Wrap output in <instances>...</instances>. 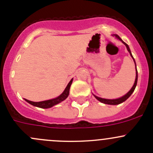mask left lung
Masks as SVG:
<instances>
[{
    "label": "left lung",
    "instance_id": "1",
    "mask_svg": "<svg viewBox=\"0 0 153 153\" xmlns=\"http://www.w3.org/2000/svg\"><path fill=\"white\" fill-rule=\"evenodd\" d=\"M115 37H116L117 38H118L120 41H122L123 44H125V46L126 47V49H127L128 52H129V54H130V55L132 56V58H133V57H132V53H131L130 49H129V46H128L126 43L124 42V41L121 39V38H120L118 35H115ZM133 61L135 64V59H134V58H133ZM135 67H136V65H135ZM137 81H138V72H137V69H136V77H135V83H134V85L132 87V89H131L130 90H129V92L126 94V95H124V96L121 97V98H118V99H112H112H104V98H99V97H97L95 95V98H96L97 100H98L99 101H101V103H104V104H110V105H117V104H121V103H123L124 101H126V100L127 99V98H129L131 95H132V93L134 92V90H135V86H136V85H137Z\"/></svg>",
    "mask_w": 153,
    "mask_h": 153
}]
</instances>
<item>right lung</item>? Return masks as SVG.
<instances>
[{
	"label": "right lung",
	"instance_id": "obj_1",
	"mask_svg": "<svg viewBox=\"0 0 153 153\" xmlns=\"http://www.w3.org/2000/svg\"><path fill=\"white\" fill-rule=\"evenodd\" d=\"M72 83V79L69 81V83L68 84V85L66 87V89H64V91L63 92V93L61 95H59L57 98H54V99L48 100V101H40V102H33V101H29V100L25 99L26 101L29 103V104H32V105L37 106V107L40 108H44V109H47V108H50L52 106L56 105V104H59L61 101H64L66 98H67L68 95L69 94V89H70V86Z\"/></svg>",
	"mask_w": 153,
	"mask_h": 153
}]
</instances>
